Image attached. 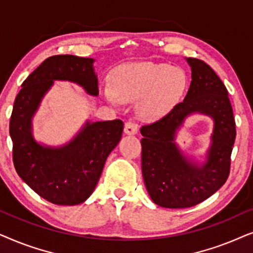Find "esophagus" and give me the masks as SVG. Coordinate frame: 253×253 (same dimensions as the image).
<instances>
[{"mask_svg": "<svg viewBox=\"0 0 253 253\" xmlns=\"http://www.w3.org/2000/svg\"><path fill=\"white\" fill-rule=\"evenodd\" d=\"M124 132L126 133L127 135H135V134L139 132V127H137V125L135 123H133V121H127V123L125 124Z\"/></svg>", "mask_w": 253, "mask_h": 253, "instance_id": "esophagus-1", "label": "esophagus"}]
</instances>
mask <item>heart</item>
Here are the masks:
<instances>
[{
  "instance_id": "obj_1",
  "label": "heart",
  "mask_w": 253,
  "mask_h": 253,
  "mask_svg": "<svg viewBox=\"0 0 253 253\" xmlns=\"http://www.w3.org/2000/svg\"><path fill=\"white\" fill-rule=\"evenodd\" d=\"M187 80L183 70L169 65L137 62L117 70L112 85L103 87L110 103L118 99L135 102L137 114L144 121H155L170 112L183 98Z\"/></svg>"
}]
</instances>
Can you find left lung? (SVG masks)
Returning <instances> with one entry per match:
<instances>
[{
	"instance_id": "1",
	"label": "left lung",
	"mask_w": 253,
	"mask_h": 253,
	"mask_svg": "<svg viewBox=\"0 0 253 253\" xmlns=\"http://www.w3.org/2000/svg\"><path fill=\"white\" fill-rule=\"evenodd\" d=\"M190 89L166 117L141 128L142 176L151 200L161 207L187 208L200 204L225 183L236 126L227 87L207 63L186 58ZM192 114L213 120L211 144L204 162L186 157L175 142L177 130Z\"/></svg>"
}]
</instances>
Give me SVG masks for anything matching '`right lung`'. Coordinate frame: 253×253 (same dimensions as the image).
<instances>
[{
    "label": "right lung",
    "mask_w": 253,
    "mask_h": 253,
    "mask_svg": "<svg viewBox=\"0 0 253 253\" xmlns=\"http://www.w3.org/2000/svg\"><path fill=\"white\" fill-rule=\"evenodd\" d=\"M95 59L54 55L46 59L22 84L10 119L13 166L18 176L40 197L54 205L74 206L92 194L104 164L121 139L124 123L87 120L69 142L60 147L39 143L32 120L54 81H68L87 95L98 96Z\"/></svg>",
    "instance_id": "right-lung-1"
}]
</instances>
